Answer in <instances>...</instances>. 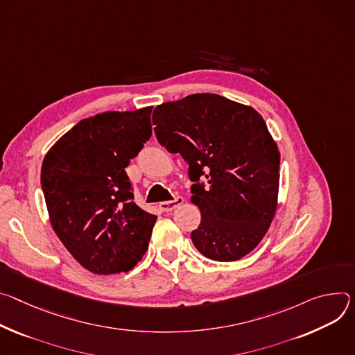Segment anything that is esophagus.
I'll return each instance as SVG.
<instances>
[{
    "label": "esophagus",
    "mask_w": 355,
    "mask_h": 355,
    "mask_svg": "<svg viewBox=\"0 0 355 355\" xmlns=\"http://www.w3.org/2000/svg\"><path fill=\"white\" fill-rule=\"evenodd\" d=\"M183 203V198L182 196H176V198L173 199V200H169V202H162L161 205H159V209L162 210V211H172V210H175L176 207H179L180 205Z\"/></svg>",
    "instance_id": "1"
}]
</instances>
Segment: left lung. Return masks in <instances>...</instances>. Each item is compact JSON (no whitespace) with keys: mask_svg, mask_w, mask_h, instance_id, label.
Returning <instances> with one entry per match:
<instances>
[{"mask_svg":"<svg viewBox=\"0 0 355 355\" xmlns=\"http://www.w3.org/2000/svg\"><path fill=\"white\" fill-rule=\"evenodd\" d=\"M157 141L180 153L202 213L190 237L213 261H237L263 239L277 211L281 155L262 116L211 93L153 110Z\"/></svg>","mask_w":355,"mask_h":355,"instance_id":"1","label":"left lung"}]
</instances>
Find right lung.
Masks as SVG:
<instances>
[{"mask_svg":"<svg viewBox=\"0 0 355 355\" xmlns=\"http://www.w3.org/2000/svg\"><path fill=\"white\" fill-rule=\"evenodd\" d=\"M152 107L77 123L46 153L41 186L52 227L73 258L97 275L142 259L156 216L134 203L125 168L152 135Z\"/></svg>","mask_w":355,"mask_h":355,"instance_id":"obj_1","label":"right lung"}]
</instances>
